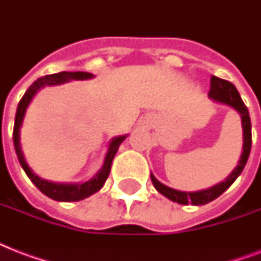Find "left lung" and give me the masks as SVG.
<instances>
[{
  "label": "left lung",
  "instance_id": "8db88e82",
  "mask_svg": "<svg viewBox=\"0 0 261 261\" xmlns=\"http://www.w3.org/2000/svg\"><path fill=\"white\" fill-rule=\"evenodd\" d=\"M208 96L211 98H214L217 101L223 102L230 106L231 108H234L241 116V122H243V133H244V143H243V153L240 157L239 165L234 168V171L231 172L226 177V180L222 182H219L217 186L211 187L208 190L196 191V192H182V191L173 190L169 187L164 186L163 182H160L157 178L150 174L151 182L160 194H163L164 196H167L168 199H171L172 202H176L178 204H195V206H200V204H206L210 203L211 200H214L222 195L229 187L236 181V178L239 177L241 172H243L244 167L248 161L249 153H251L252 146V126H251V118H249V112H248L247 106L244 104V101L240 97V93L237 92L236 87L231 83L226 81V80L218 79L215 75H211L210 81V92Z\"/></svg>",
  "mask_w": 261,
  "mask_h": 261
}]
</instances>
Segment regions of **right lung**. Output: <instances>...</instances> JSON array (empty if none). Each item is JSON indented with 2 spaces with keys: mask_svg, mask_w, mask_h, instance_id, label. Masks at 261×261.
Masks as SVG:
<instances>
[{
  "mask_svg": "<svg viewBox=\"0 0 261 261\" xmlns=\"http://www.w3.org/2000/svg\"><path fill=\"white\" fill-rule=\"evenodd\" d=\"M92 77L93 75L90 74V73H87V71H61V73H57V74L40 77L27 89V92L24 93V96H22L17 106V112H16L13 127V143L18 161L21 164L22 169L25 171L27 176L31 178V181L34 182L35 186L38 187L39 190L42 191L46 196L54 199V200H58V202H79L81 199L88 198V196H90L94 192H97L104 186V182H106L107 177L110 174L112 160H114L115 154L118 151L119 145L126 138V135L116 137V138L111 141L110 149L107 151L101 169L98 171V173H96L93 178H90L89 181L83 182V184H58V182H51L47 181V180H43V178H40L31 171V168L25 163V159L22 155L21 146H20V127H21L27 107H28L35 93L40 88L46 87V85H58V84H63L66 83V81H70V80H87L92 79Z\"/></svg>",
  "mask_w": 261,
  "mask_h": 261,
  "instance_id": "obj_1",
  "label": "right lung"
}]
</instances>
